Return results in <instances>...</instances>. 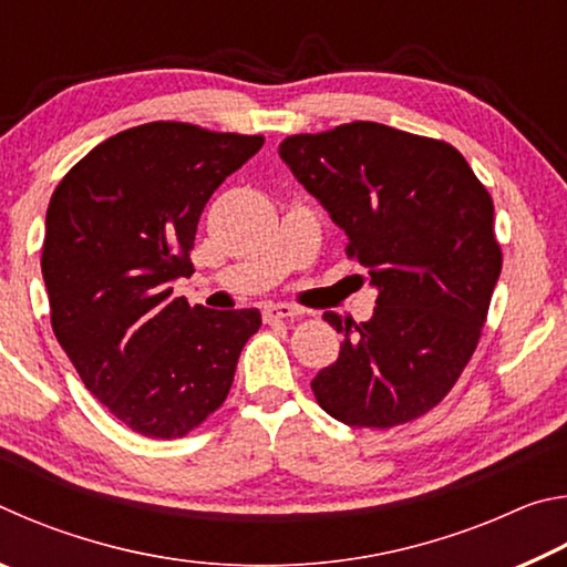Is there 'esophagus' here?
<instances>
[{
  "instance_id": "34e87169",
  "label": "esophagus",
  "mask_w": 567,
  "mask_h": 567,
  "mask_svg": "<svg viewBox=\"0 0 567 567\" xmlns=\"http://www.w3.org/2000/svg\"><path fill=\"white\" fill-rule=\"evenodd\" d=\"M265 320L267 322H275V320H290L295 315H302V310H297V307L287 305V302H277V305H265Z\"/></svg>"
}]
</instances>
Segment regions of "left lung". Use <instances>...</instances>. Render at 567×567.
Masks as SVG:
<instances>
[{
  "label": "left lung",
  "instance_id": "1",
  "mask_svg": "<svg viewBox=\"0 0 567 567\" xmlns=\"http://www.w3.org/2000/svg\"><path fill=\"white\" fill-rule=\"evenodd\" d=\"M280 157L348 235L378 307L342 332L312 380L320 408L350 427H395L433 410L477 348L503 255L493 199L460 152L378 122L295 134Z\"/></svg>",
  "mask_w": 567,
  "mask_h": 567
}]
</instances>
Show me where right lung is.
Returning a JSON list of instances; mask_svg holds the SVG:
<instances>
[{"label": "right lung", "instance_id": "1", "mask_svg": "<svg viewBox=\"0 0 567 567\" xmlns=\"http://www.w3.org/2000/svg\"><path fill=\"white\" fill-rule=\"evenodd\" d=\"M260 134L150 122L104 140L56 185L42 277L66 358L114 417L147 437H182L223 405L262 315L189 307L199 215L262 147Z\"/></svg>", "mask_w": 567, "mask_h": 567}]
</instances>
